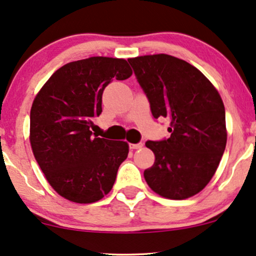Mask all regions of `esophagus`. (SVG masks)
<instances>
[{
	"label": "esophagus",
	"mask_w": 256,
	"mask_h": 256,
	"mask_svg": "<svg viewBox=\"0 0 256 256\" xmlns=\"http://www.w3.org/2000/svg\"><path fill=\"white\" fill-rule=\"evenodd\" d=\"M142 146H144V142L130 144H129V148H130V150H138V148H141Z\"/></svg>",
	"instance_id": "1"
}]
</instances>
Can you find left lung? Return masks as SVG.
<instances>
[{"mask_svg":"<svg viewBox=\"0 0 256 256\" xmlns=\"http://www.w3.org/2000/svg\"><path fill=\"white\" fill-rule=\"evenodd\" d=\"M154 118L170 120L171 136L147 141L156 162L144 172L148 186L170 200L200 192L215 174L226 144V110L202 72L168 54L128 59Z\"/></svg>","mask_w":256,"mask_h":256,"instance_id":"8db88e82","label":"left lung"}]
</instances>
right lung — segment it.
I'll use <instances>...</instances> for the list:
<instances>
[{
  "instance_id": "add662e5",
  "label": "right lung",
  "mask_w": 256,
  "mask_h": 256,
  "mask_svg": "<svg viewBox=\"0 0 256 256\" xmlns=\"http://www.w3.org/2000/svg\"><path fill=\"white\" fill-rule=\"evenodd\" d=\"M132 74L124 59L91 56L62 66L34 98L32 150L47 182L66 200L94 203L112 188L129 146L94 137L90 128L102 112L106 85Z\"/></svg>"
}]
</instances>
